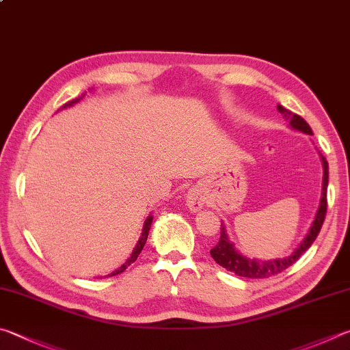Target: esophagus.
I'll return each instance as SVG.
<instances>
[{"mask_svg":"<svg viewBox=\"0 0 350 350\" xmlns=\"http://www.w3.org/2000/svg\"><path fill=\"white\" fill-rule=\"evenodd\" d=\"M187 206H189V209L191 211H193V212H197V211H200L201 207H203V197H201V193L197 191V189H191V191L187 192Z\"/></svg>","mask_w":350,"mask_h":350,"instance_id":"esophagus-1","label":"esophagus"}]
</instances>
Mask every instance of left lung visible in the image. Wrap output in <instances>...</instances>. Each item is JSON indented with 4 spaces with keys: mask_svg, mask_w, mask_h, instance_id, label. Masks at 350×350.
I'll return each instance as SVG.
<instances>
[{
    "mask_svg": "<svg viewBox=\"0 0 350 350\" xmlns=\"http://www.w3.org/2000/svg\"><path fill=\"white\" fill-rule=\"evenodd\" d=\"M278 112L283 113L286 120L291 121V127L297 129V131H301L308 135H312L310 126L306 122L301 116L291 112V110L284 109L283 106H278ZM323 159V167H324V176H323V195L320 201V207H318V212L315 215L314 223H312V228L309 234L306 235L303 243L295 249V252L287 256V258H278V260H269V261H261V260H250L247 256H243L238 254L234 244L229 241L228 234H226L224 226L221 224V232H219V241L213 249H211L212 258L215 260L219 266H223L228 271L237 273L238 277L244 278H269L272 275L281 273L286 271L287 267H291L293 262H295L299 256H301L306 250H308L312 243L315 241L321 230V226L324 223V217H326L327 212V183H329V165L326 158L321 155Z\"/></svg>",
    "mask_w": 350,
    "mask_h": 350,
    "instance_id": "1",
    "label": "left lung"
}]
</instances>
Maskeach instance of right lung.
Listing matches in <instances>:
<instances>
[{"label": "right lung", "mask_w": 350, "mask_h": 350, "mask_svg": "<svg viewBox=\"0 0 350 350\" xmlns=\"http://www.w3.org/2000/svg\"><path fill=\"white\" fill-rule=\"evenodd\" d=\"M83 96H79V98H75V100H72V101H69V103H66L63 107L61 109H66V107H70V106H73V104H77L79 100H81ZM59 109V110H61ZM152 219H153V217L152 215H149L147 217V219L144 221V228H143V234H141V237H139V240H138V243H137V246H135V249H133V252H132V255H131V258H129L124 265H122L120 269H116V271H113L112 273H109L107 277H113V275H118V273H121V272H124L126 269L132 265V262L138 258V255L141 254V250H143V247H144V244H146V241H147V235H149V230H150V224H152Z\"/></svg>", "instance_id": "right-lung-1"}]
</instances>
